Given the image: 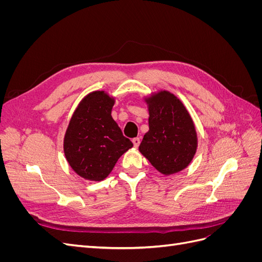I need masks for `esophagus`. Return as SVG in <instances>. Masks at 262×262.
Listing matches in <instances>:
<instances>
[{
  "instance_id": "34e87169",
  "label": "esophagus",
  "mask_w": 262,
  "mask_h": 262,
  "mask_svg": "<svg viewBox=\"0 0 262 262\" xmlns=\"http://www.w3.org/2000/svg\"><path fill=\"white\" fill-rule=\"evenodd\" d=\"M140 138H134L133 140H132V143H133V145H134V147H138L139 145H140Z\"/></svg>"
}]
</instances>
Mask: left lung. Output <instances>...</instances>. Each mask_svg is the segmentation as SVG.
<instances>
[{"mask_svg": "<svg viewBox=\"0 0 262 262\" xmlns=\"http://www.w3.org/2000/svg\"><path fill=\"white\" fill-rule=\"evenodd\" d=\"M143 100L149 117L140 153L165 176L184 170L192 162L198 147L191 116L182 101L168 91H158Z\"/></svg>", "mask_w": 262, "mask_h": 262, "instance_id": "left-lung-1", "label": "left lung"}]
</instances>
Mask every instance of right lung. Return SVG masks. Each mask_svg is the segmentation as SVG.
Wrapping results in <instances>:
<instances>
[{"label": "right lung", "mask_w": 262, "mask_h": 262, "mask_svg": "<svg viewBox=\"0 0 262 262\" xmlns=\"http://www.w3.org/2000/svg\"><path fill=\"white\" fill-rule=\"evenodd\" d=\"M115 102L116 98L105 91L92 92L70 119L63 150L71 168L86 180H104L133 146L112 117Z\"/></svg>", "instance_id": "1"}]
</instances>
